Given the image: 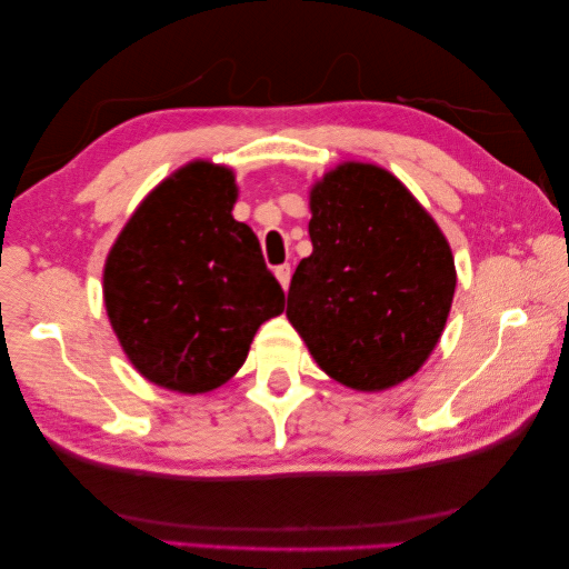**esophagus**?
<instances>
[{
  "label": "esophagus",
  "instance_id": "esophagus-1",
  "mask_svg": "<svg viewBox=\"0 0 569 569\" xmlns=\"http://www.w3.org/2000/svg\"><path fill=\"white\" fill-rule=\"evenodd\" d=\"M273 273H276V278H278V283H281L283 288H288V283H291V266H288V263L276 266Z\"/></svg>",
  "mask_w": 569,
  "mask_h": 569
}]
</instances>
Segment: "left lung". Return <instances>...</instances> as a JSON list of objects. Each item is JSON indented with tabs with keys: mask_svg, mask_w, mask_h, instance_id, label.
I'll use <instances>...</instances> for the list:
<instances>
[{
	"mask_svg": "<svg viewBox=\"0 0 569 569\" xmlns=\"http://www.w3.org/2000/svg\"><path fill=\"white\" fill-rule=\"evenodd\" d=\"M312 253L286 316L318 367L357 391H383L426 365L457 286L438 222L386 168L340 163L310 188Z\"/></svg>",
	"mask_w": 569,
	"mask_h": 569,
	"instance_id": "8db88e82",
	"label": "left lung"
}]
</instances>
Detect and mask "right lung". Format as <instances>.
Masks as SVG:
<instances>
[{"instance_id": "add662e5", "label": "right lung", "mask_w": 569, "mask_h": 569, "mask_svg": "<svg viewBox=\"0 0 569 569\" xmlns=\"http://www.w3.org/2000/svg\"><path fill=\"white\" fill-rule=\"evenodd\" d=\"M234 202L232 168L190 161L143 198L107 253V318L134 369L168 391L232 379L259 325L283 312V288Z\"/></svg>"}]
</instances>
